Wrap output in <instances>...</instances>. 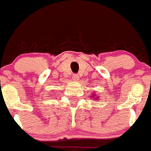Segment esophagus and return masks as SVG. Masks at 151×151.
Returning <instances> with one entry per match:
<instances>
[{
  "instance_id": "34e87169",
  "label": "esophagus",
  "mask_w": 151,
  "mask_h": 151,
  "mask_svg": "<svg viewBox=\"0 0 151 151\" xmlns=\"http://www.w3.org/2000/svg\"><path fill=\"white\" fill-rule=\"evenodd\" d=\"M72 78H73V81H78L79 77H78V76H77V74H73Z\"/></svg>"
}]
</instances>
